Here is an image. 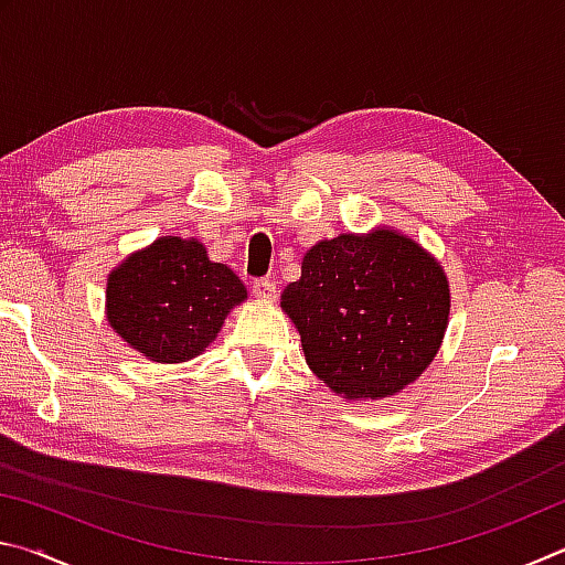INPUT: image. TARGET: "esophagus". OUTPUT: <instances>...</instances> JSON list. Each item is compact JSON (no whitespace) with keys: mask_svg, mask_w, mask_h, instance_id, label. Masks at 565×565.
Segmentation results:
<instances>
[{"mask_svg":"<svg viewBox=\"0 0 565 565\" xmlns=\"http://www.w3.org/2000/svg\"><path fill=\"white\" fill-rule=\"evenodd\" d=\"M252 291L256 299L262 301H274L276 299V284L271 279H254Z\"/></svg>","mask_w":565,"mask_h":565,"instance_id":"esophagus-1","label":"esophagus"}]
</instances>
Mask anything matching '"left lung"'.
Listing matches in <instances>:
<instances>
[{"instance_id":"8db88e82","label":"left lung","mask_w":565,"mask_h":565,"mask_svg":"<svg viewBox=\"0 0 565 565\" xmlns=\"http://www.w3.org/2000/svg\"><path fill=\"white\" fill-rule=\"evenodd\" d=\"M313 374L343 398L394 396L441 347L451 296L444 269L391 228L341 234L303 256L281 294Z\"/></svg>"}]
</instances>
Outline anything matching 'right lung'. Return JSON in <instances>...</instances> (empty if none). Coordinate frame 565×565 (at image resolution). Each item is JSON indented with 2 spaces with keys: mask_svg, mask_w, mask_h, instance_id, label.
<instances>
[{
  "mask_svg": "<svg viewBox=\"0 0 565 565\" xmlns=\"http://www.w3.org/2000/svg\"><path fill=\"white\" fill-rule=\"evenodd\" d=\"M244 299L242 279L209 262L202 244L164 236L109 274L107 317L131 349L179 363L199 356Z\"/></svg>",
  "mask_w": 565,
  "mask_h": 565,
  "instance_id": "add662e5",
  "label": "right lung"
}]
</instances>
